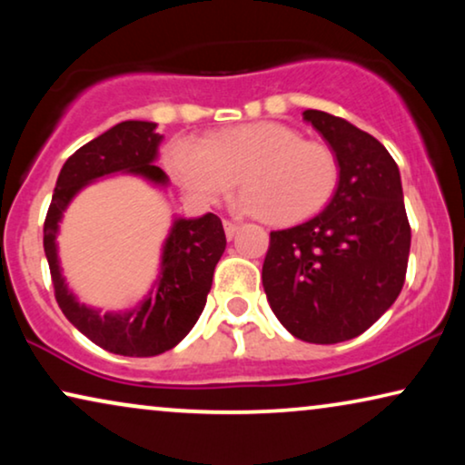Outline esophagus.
<instances>
[{
    "instance_id": "obj_1",
    "label": "esophagus",
    "mask_w": 465,
    "mask_h": 465,
    "mask_svg": "<svg viewBox=\"0 0 465 465\" xmlns=\"http://www.w3.org/2000/svg\"><path fill=\"white\" fill-rule=\"evenodd\" d=\"M237 231H239V224H237V222H232V220H224V232H226V237H228V239H232L234 234H237Z\"/></svg>"
}]
</instances>
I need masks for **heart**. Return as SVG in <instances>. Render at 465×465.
I'll return each mask as SVG.
<instances>
[{
  "instance_id": "obj_1",
  "label": "heart",
  "mask_w": 465,
  "mask_h": 465,
  "mask_svg": "<svg viewBox=\"0 0 465 465\" xmlns=\"http://www.w3.org/2000/svg\"><path fill=\"white\" fill-rule=\"evenodd\" d=\"M167 169L186 193L209 203L241 180L239 207L277 226L313 218L341 182L339 156L330 145L279 123L239 124L205 142L180 139L169 145Z\"/></svg>"
}]
</instances>
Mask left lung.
<instances>
[{
  "mask_svg": "<svg viewBox=\"0 0 465 465\" xmlns=\"http://www.w3.org/2000/svg\"><path fill=\"white\" fill-rule=\"evenodd\" d=\"M341 163L336 194L302 224L272 231L262 285L296 339L332 345L366 332L402 292L411 252L398 164L347 120L307 110Z\"/></svg>",
  "mask_w": 465,
  "mask_h": 465,
  "instance_id": "obj_1",
  "label": "left lung"
}]
</instances>
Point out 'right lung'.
Listing matches in <instances>:
<instances>
[{
    "mask_svg": "<svg viewBox=\"0 0 465 465\" xmlns=\"http://www.w3.org/2000/svg\"><path fill=\"white\" fill-rule=\"evenodd\" d=\"M161 142L163 135L156 133L154 123L124 120L82 145L63 164L44 222V252L63 315L94 345L126 358L169 351L193 330L205 309L215 264L226 250L222 220L215 213L194 220L177 218L163 245L161 272L150 294L126 313L104 315L80 304L67 290L56 256V232L74 196L99 177L133 173L156 186H167V175L154 164Z\"/></svg>",
    "mask_w": 465,
    "mask_h": 465,
    "instance_id": "add662e5",
    "label": "right lung"
}]
</instances>
